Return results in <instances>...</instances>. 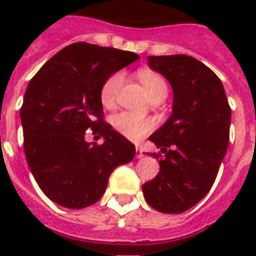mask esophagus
<instances>
[{
	"instance_id": "34e87169",
	"label": "esophagus",
	"mask_w": 256,
	"mask_h": 256,
	"mask_svg": "<svg viewBox=\"0 0 256 256\" xmlns=\"http://www.w3.org/2000/svg\"><path fill=\"white\" fill-rule=\"evenodd\" d=\"M136 158H138V160H140V158H144V152H142V150H140V148H136Z\"/></svg>"
}]
</instances>
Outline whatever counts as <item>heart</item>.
Wrapping results in <instances>:
<instances>
[{
    "label": "heart",
    "mask_w": 256,
    "mask_h": 256,
    "mask_svg": "<svg viewBox=\"0 0 256 256\" xmlns=\"http://www.w3.org/2000/svg\"><path fill=\"white\" fill-rule=\"evenodd\" d=\"M140 80L150 100L152 96H160V94H168L166 81L160 74L152 73L148 70H142L140 72ZM122 84H124V74L120 72L114 73L104 81L102 88H100V100L104 106H112L114 104ZM112 126L120 136H126L128 140H140L152 132L154 124L152 120L142 118L132 112H124L114 116Z\"/></svg>",
    "instance_id": "1"
}]
</instances>
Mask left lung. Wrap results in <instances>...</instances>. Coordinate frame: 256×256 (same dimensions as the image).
<instances>
[{
  "label": "left lung",
  "instance_id": "obj_1",
  "mask_svg": "<svg viewBox=\"0 0 256 256\" xmlns=\"http://www.w3.org/2000/svg\"><path fill=\"white\" fill-rule=\"evenodd\" d=\"M150 69L172 88V110L148 140L164 152L160 171L142 186L144 199L164 214H180L200 202L214 184L230 140L231 108L218 76L198 60L150 56ZM156 156V152H146Z\"/></svg>",
  "mask_w": 256,
  "mask_h": 256
}]
</instances>
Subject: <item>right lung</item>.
<instances>
[{
  "mask_svg": "<svg viewBox=\"0 0 256 256\" xmlns=\"http://www.w3.org/2000/svg\"><path fill=\"white\" fill-rule=\"evenodd\" d=\"M136 60L132 52L77 42L50 58L26 88L20 112L26 160L44 194L60 206L94 204L112 170L136 156V146L102 122L100 88ZM90 127L104 144L86 142Z\"/></svg>",
  "mask_w": 256,
  "mask_h": 256,
  "instance_id": "1",
  "label": "right lung"
}]
</instances>
